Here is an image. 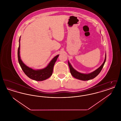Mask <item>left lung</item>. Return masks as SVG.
I'll list each match as a JSON object with an SVG mask.
<instances>
[{
    "label": "left lung",
    "mask_w": 121,
    "mask_h": 121,
    "mask_svg": "<svg viewBox=\"0 0 121 121\" xmlns=\"http://www.w3.org/2000/svg\"><path fill=\"white\" fill-rule=\"evenodd\" d=\"M106 53L105 54V58L104 62L102 64V65L99 68H98V69L95 70L94 71L90 73H88V74L82 73L78 72L77 71H76L73 68L71 64L69 63V61H68V64H69V69H70V73L74 78H75L78 79H79V80L87 81L90 80V79H92L93 78H95L96 76H97L99 74V73H100L102 69H103L104 65L106 62Z\"/></svg>",
    "instance_id": "left-lung-1"
}]
</instances>
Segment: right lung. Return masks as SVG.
<instances>
[{
	"mask_svg": "<svg viewBox=\"0 0 121 121\" xmlns=\"http://www.w3.org/2000/svg\"><path fill=\"white\" fill-rule=\"evenodd\" d=\"M21 37V36H20ZM20 40H19V47L17 50V57L19 65L24 73L30 78L34 80L42 81L45 80L49 78L52 73L54 65L59 55L53 58L46 68L43 69L35 70L27 66L23 63L20 56Z\"/></svg>",
	"mask_w": 121,
	"mask_h": 121,
	"instance_id": "right-lung-1",
	"label": "right lung"
}]
</instances>
